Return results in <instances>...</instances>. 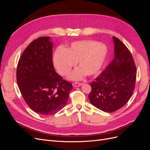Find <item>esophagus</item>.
Returning <instances> with one entry per match:
<instances>
[{
  "instance_id": "obj_1",
  "label": "esophagus",
  "mask_w": 150,
  "mask_h": 150,
  "mask_svg": "<svg viewBox=\"0 0 150 150\" xmlns=\"http://www.w3.org/2000/svg\"><path fill=\"white\" fill-rule=\"evenodd\" d=\"M83 84L81 83H74L73 84V86L74 87H78V86H82Z\"/></svg>"
}]
</instances>
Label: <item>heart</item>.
<instances>
[{
	"label": "heart",
	"mask_w": 150,
	"mask_h": 150,
	"mask_svg": "<svg viewBox=\"0 0 150 150\" xmlns=\"http://www.w3.org/2000/svg\"><path fill=\"white\" fill-rule=\"evenodd\" d=\"M107 55V47L103 43L93 40H81L72 42L66 49L59 48L54 53V64L59 73L67 76L76 62L77 68L69 75L72 80L83 79L96 74L100 70Z\"/></svg>",
	"instance_id": "heart-1"
}]
</instances>
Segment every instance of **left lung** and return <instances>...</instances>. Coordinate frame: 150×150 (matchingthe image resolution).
<instances>
[{
  "mask_svg": "<svg viewBox=\"0 0 150 150\" xmlns=\"http://www.w3.org/2000/svg\"><path fill=\"white\" fill-rule=\"evenodd\" d=\"M115 57L105 70L91 83L89 101L104 112H112L125 106L132 96L137 79V67L132 54L116 37Z\"/></svg>",
  "mask_w": 150,
  "mask_h": 150,
  "instance_id": "8db88e82",
  "label": "left lung"
}]
</instances>
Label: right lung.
Listing matches in <instances>:
<instances>
[{
	"instance_id": "1",
	"label": "right lung",
	"mask_w": 150,
	"mask_h": 150,
	"mask_svg": "<svg viewBox=\"0 0 150 150\" xmlns=\"http://www.w3.org/2000/svg\"><path fill=\"white\" fill-rule=\"evenodd\" d=\"M49 37L34 40L18 62V87L28 106L42 115H54L66 104L72 84L56 73Z\"/></svg>"
}]
</instances>
